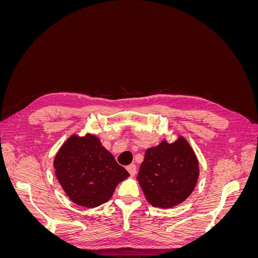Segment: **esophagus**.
<instances>
[{
    "label": "esophagus",
    "mask_w": 258,
    "mask_h": 258,
    "mask_svg": "<svg viewBox=\"0 0 258 258\" xmlns=\"http://www.w3.org/2000/svg\"><path fill=\"white\" fill-rule=\"evenodd\" d=\"M127 170H128V172L130 173L131 176H135L136 173H137V166L136 165H129L127 167Z\"/></svg>",
    "instance_id": "1"
}]
</instances>
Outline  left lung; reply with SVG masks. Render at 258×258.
Segmentation results:
<instances>
[{
    "label": "left lung",
    "instance_id": "8db88e82",
    "mask_svg": "<svg viewBox=\"0 0 258 258\" xmlns=\"http://www.w3.org/2000/svg\"><path fill=\"white\" fill-rule=\"evenodd\" d=\"M199 176L197 156L186 139L166 140L147 148L137 179L153 207L170 209L182 204L196 187Z\"/></svg>",
    "mask_w": 258,
    "mask_h": 258
}]
</instances>
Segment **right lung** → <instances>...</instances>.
<instances>
[{"instance_id":"1","label":"right lung","mask_w":258,"mask_h":258,"mask_svg":"<svg viewBox=\"0 0 258 258\" xmlns=\"http://www.w3.org/2000/svg\"><path fill=\"white\" fill-rule=\"evenodd\" d=\"M54 173L74 204L96 208L111 199L116 186L129 176L96 136L72 135L53 159Z\"/></svg>"}]
</instances>
